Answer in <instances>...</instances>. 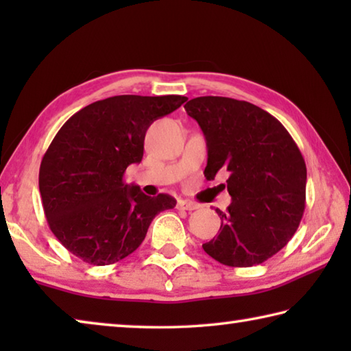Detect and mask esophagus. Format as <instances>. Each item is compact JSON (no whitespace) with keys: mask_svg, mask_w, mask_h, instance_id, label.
<instances>
[{"mask_svg":"<svg viewBox=\"0 0 351 351\" xmlns=\"http://www.w3.org/2000/svg\"><path fill=\"white\" fill-rule=\"evenodd\" d=\"M178 209H182V210H195V209H198V204L193 203V201L180 199V201H178Z\"/></svg>","mask_w":351,"mask_h":351,"instance_id":"esophagus-1","label":"esophagus"}]
</instances>
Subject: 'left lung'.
Masks as SVG:
<instances>
[{"instance_id": "8db88e82", "label": "left lung", "mask_w": 351, "mask_h": 351, "mask_svg": "<svg viewBox=\"0 0 351 351\" xmlns=\"http://www.w3.org/2000/svg\"><path fill=\"white\" fill-rule=\"evenodd\" d=\"M206 138L204 175L228 170L232 203L219 234L203 249L234 268L260 265L293 239L305 210L306 165L299 147L269 112L245 100L204 96L184 105Z\"/></svg>"}]
</instances>
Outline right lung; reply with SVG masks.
<instances>
[{
	"instance_id": "add662e5",
	"label": "right lung",
	"mask_w": 351,
	"mask_h": 351,
	"mask_svg": "<svg viewBox=\"0 0 351 351\" xmlns=\"http://www.w3.org/2000/svg\"><path fill=\"white\" fill-rule=\"evenodd\" d=\"M184 96H114L71 116L40 165L38 187L52 234L75 257L105 266L125 258L144 241L159 212L176 199L148 197L123 175L144 156L156 119L186 102Z\"/></svg>"
}]
</instances>
